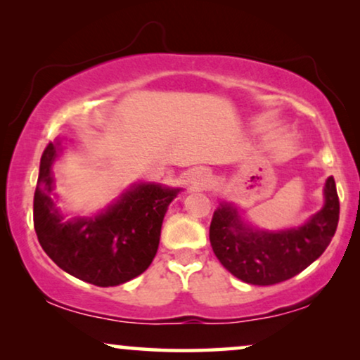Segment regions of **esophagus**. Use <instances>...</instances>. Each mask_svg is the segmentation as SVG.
<instances>
[{
  "label": "esophagus",
  "mask_w": 360,
  "mask_h": 360,
  "mask_svg": "<svg viewBox=\"0 0 360 360\" xmlns=\"http://www.w3.org/2000/svg\"><path fill=\"white\" fill-rule=\"evenodd\" d=\"M207 181H209V174H206V172L202 171H198L193 177V183L194 186H198V188H204V186L207 184Z\"/></svg>",
  "instance_id": "34e87169"
}]
</instances>
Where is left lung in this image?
<instances>
[{"mask_svg": "<svg viewBox=\"0 0 360 360\" xmlns=\"http://www.w3.org/2000/svg\"><path fill=\"white\" fill-rule=\"evenodd\" d=\"M324 206L292 229H254L233 204L221 202L212 214L209 239L219 262L238 279L254 285L288 281L316 261L334 238L339 222V195L334 177L326 181Z\"/></svg>", "mask_w": 360, "mask_h": 360, "instance_id": "obj_1", "label": "left lung"}]
</instances>
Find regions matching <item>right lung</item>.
Segmentation results:
<instances>
[{"label": "right lung", "mask_w": 360, "mask_h": 360, "mask_svg": "<svg viewBox=\"0 0 360 360\" xmlns=\"http://www.w3.org/2000/svg\"><path fill=\"white\" fill-rule=\"evenodd\" d=\"M59 151V141L43 151L34 193V231L43 251L68 274L99 288L143 274L158 252L167 206L181 189L139 183L96 216L65 219L51 198Z\"/></svg>", "instance_id": "1"}]
</instances>
